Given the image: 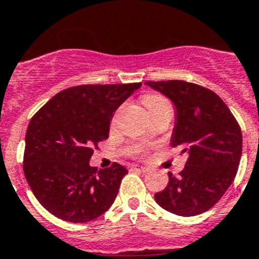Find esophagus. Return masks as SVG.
<instances>
[{
	"instance_id": "obj_1",
	"label": "esophagus",
	"mask_w": 259,
	"mask_h": 259,
	"mask_svg": "<svg viewBox=\"0 0 259 259\" xmlns=\"http://www.w3.org/2000/svg\"><path fill=\"white\" fill-rule=\"evenodd\" d=\"M132 169L136 170V171H142V173H146V171L149 170L146 166H140V165H133L132 166Z\"/></svg>"
}]
</instances>
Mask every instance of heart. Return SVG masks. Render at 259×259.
Returning a JSON list of instances; mask_svg holds the SVG:
<instances>
[{"label":"heart","instance_id":"1","mask_svg":"<svg viewBox=\"0 0 259 259\" xmlns=\"http://www.w3.org/2000/svg\"><path fill=\"white\" fill-rule=\"evenodd\" d=\"M142 102H144V105L149 111L158 108H163V106H170L169 101L166 100L165 97L159 96V94H148V96L144 97Z\"/></svg>","mask_w":259,"mask_h":259}]
</instances>
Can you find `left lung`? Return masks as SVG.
<instances>
[{"label":"left lung","instance_id":"8db88e82","mask_svg":"<svg viewBox=\"0 0 259 259\" xmlns=\"http://www.w3.org/2000/svg\"><path fill=\"white\" fill-rule=\"evenodd\" d=\"M176 106L171 146L188 155L178 177L155 193V202L170 213L193 217L211 209L233 184L242 154L237 119L217 94L191 82L148 81Z\"/></svg>","mask_w":259,"mask_h":259}]
</instances>
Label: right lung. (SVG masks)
Listing matches in <instances>:
<instances>
[{"label":"right lung","mask_w":259,"mask_h":259,"mask_svg":"<svg viewBox=\"0 0 259 259\" xmlns=\"http://www.w3.org/2000/svg\"><path fill=\"white\" fill-rule=\"evenodd\" d=\"M141 85L73 86L31 117L25 137L24 173L49 213L85 224L113 205L127 170L117 162L97 170L89 161L93 149L108 140L113 113Z\"/></svg>","instance_id":"add662e5"}]
</instances>
